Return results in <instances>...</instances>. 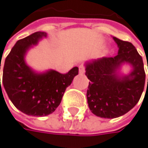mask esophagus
<instances>
[{
    "mask_svg": "<svg viewBox=\"0 0 148 148\" xmlns=\"http://www.w3.org/2000/svg\"><path fill=\"white\" fill-rule=\"evenodd\" d=\"M78 68H79V74H84L85 73V66L80 65Z\"/></svg>",
    "mask_w": 148,
    "mask_h": 148,
    "instance_id": "esophagus-1",
    "label": "esophagus"
}]
</instances>
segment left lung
Wrapping results in <instances>:
<instances>
[{
  "mask_svg": "<svg viewBox=\"0 0 148 148\" xmlns=\"http://www.w3.org/2000/svg\"><path fill=\"white\" fill-rule=\"evenodd\" d=\"M113 39L119 47L116 56L86 63V75L90 80L87 103L92 113L102 118H116L126 114L138 102L145 86L142 57L131 42L116 37ZM124 62L131 64L133 71L129 75L120 77L117 71Z\"/></svg>",
  "mask_w": 148,
  "mask_h": 148,
  "instance_id": "obj_1",
  "label": "left lung"
}]
</instances>
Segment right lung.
<instances>
[{"label":"right lung","instance_id":"add662e5","mask_svg":"<svg viewBox=\"0 0 148 148\" xmlns=\"http://www.w3.org/2000/svg\"><path fill=\"white\" fill-rule=\"evenodd\" d=\"M43 37H47L46 32H37L16 41L3 65L4 89L14 106L28 116H44L53 113L60 105L66 88L78 74L77 67L66 74L53 70L36 73L29 67L25 56Z\"/></svg>","mask_w":148,"mask_h":148}]
</instances>
